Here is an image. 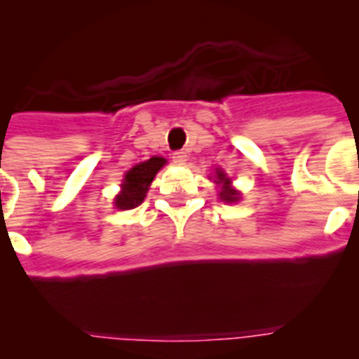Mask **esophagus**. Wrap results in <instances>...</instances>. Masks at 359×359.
Here are the masks:
<instances>
[{
	"mask_svg": "<svg viewBox=\"0 0 359 359\" xmlns=\"http://www.w3.org/2000/svg\"><path fill=\"white\" fill-rule=\"evenodd\" d=\"M187 158H189V154H187L185 151H176L172 154V161L176 165H185L187 163Z\"/></svg>",
	"mask_w": 359,
	"mask_h": 359,
	"instance_id": "34e87169",
	"label": "esophagus"
}]
</instances>
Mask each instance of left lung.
I'll return each instance as SVG.
<instances>
[{"label": "left lung", "mask_w": 359, "mask_h": 359, "mask_svg": "<svg viewBox=\"0 0 359 359\" xmlns=\"http://www.w3.org/2000/svg\"><path fill=\"white\" fill-rule=\"evenodd\" d=\"M217 183H223V189H221V192H219V196H221V199L223 201H228V203H233L239 199V192L237 190H233L230 187V177H226L223 174V170H219L217 172Z\"/></svg>", "instance_id": "8db88e82"}]
</instances>
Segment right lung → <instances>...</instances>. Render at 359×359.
<instances>
[{
	"label": "right lung",
	"instance_id": "obj_1",
	"mask_svg": "<svg viewBox=\"0 0 359 359\" xmlns=\"http://www.w3.org/2000/svg\"><path fill=\"white\" fill-rule=\"evenodd\" d=\"M163 165L165 160L158 156L151 158V160L144 161V163L135 165L123 177L122 192L115 199L116 208H120V210H131V208L138 207L144 201L145 194H147L149 185H151L156 172Z\"/></svg>",
	"mask_w": 359,
	"mask_h": 359
}]
</instances>
